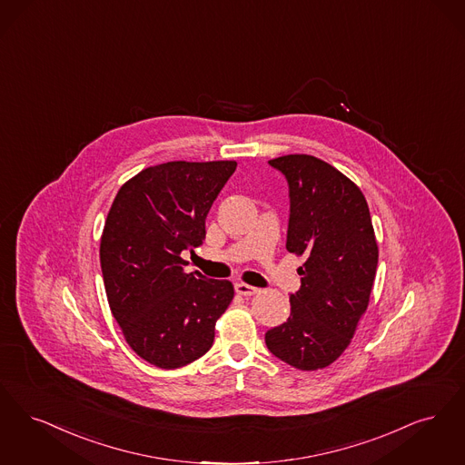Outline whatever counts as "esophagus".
I'll return each instance as SVG.
<instances>
[{"label": "esophagus", "mask_w": 465, "mask_h": 465, "mask_svg": "<svg viewBox=\"0 0 465 465\" xmlns=\"http://www.w3.org/2000/svg\"><path fill=\"white\" fill-rule=\"evenodd\" d=\"M234 290H236V293H240L242 297H252V295L259 293V288H255V286L246 283H236Z\"/></svg>", "instance_id": "obj_1"}]
</instances>
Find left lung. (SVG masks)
<instances>
[{
    "mask_svg": "<svg viewBox=\"0 0 465 465\" xmlns=\"http://www.w3.org/2000/svg\"><path fill=\"white\" fill-rule=\"evenodd\" d=\"M269 164L288 182L286 250L303 257L292 312L267 330V349L299 370L333 363L356 331L375 280L379 246L363 193L331 164L288 154Z\"/></svg>",
    "mask_w": 465,
    "mask_h": 465,
    "instance_id": "left-lung-1",
    "label": "left lung"
}]
</instances>
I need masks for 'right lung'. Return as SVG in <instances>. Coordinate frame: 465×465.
<instances>
[{
	"instance_id": "right-lung-1",
	"label": "right lung",
	"mask_w": 465,
	"mask_h": 465,
	"mask_svg": "<svg viewBox=\"0 0 465 465\" xmlns=\"http://www.w3.org/2000/svg\"><path fill=\"white\" fill-rule=\"evenodd\" d=\"M236 162H168L123 183L107 213L101 267L124 341L164 370L202 358L234 297L225 280L185 272L182 252L204 240V219Z\"/></svg>"
}]
</instances>
